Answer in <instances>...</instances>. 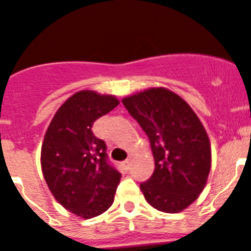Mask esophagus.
<instances>
[{
  "label": "esophagus",
  "instance_id": "34e87169",
  "mask_svg": "<svg viewBox=\"0 0 251 251\" xmlns=\"http://www.w3.org/2000/svg\"><path fill=\"white\" fill-rule=\"evenodd\" d=\"M130 168H131L130 159H127V161H125V162H123V163H121V170H123L124 173H127L128 170H130Z\"/></svg>",
  "mask_w": 251,
  "mask_h": 251
}]
</instances>
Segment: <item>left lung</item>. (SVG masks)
Segmentation results:
<instances>
[{"label": "left lung", "instance_id": "obj_1", "mask_svg": "<svg viewBox=\"0 0 251 251\" xmlns=\"http://www.w3.org/2000/svg\"><path fill=\"white\" fill-rule=\"evenodd\" d=\"M121 101L147 133L155 159L152 176L140 184L145 200L166 213L183 211L203 191L211 170V143L202 123L181 96L163 87Z\"/></svg>", "mask_w": 251, "mask_h": 251}]
</instances>
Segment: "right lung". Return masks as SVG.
<instances>
[{"mask_svg":"<svg viewBox=\"0 0 251 251\" xmlns=\"http://www.w3.org/2000/svg\"><path fill=\"white\" fill-rule=\"evenodd\" d=\"M119 103L114 95L79 90L57 109L44 137L40 163L50 192L83 219L100 216L114 201L121 174L107 163L106 144L92 126Z\"/></svg>","mask_w":251,"mask_h":251,"instance_id":"right-lung-1","label":"right lung"}]
</instances>
